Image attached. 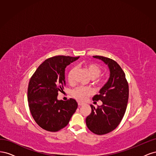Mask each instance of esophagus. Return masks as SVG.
<instances>
[{
    "instance_id": "1",
    "label": "esophagus",
    "mask_w": 156,
    "mask_h": 156,
    "mask_svg": "<svg viewBox=\"0 0 156 156\" xmlns=\"http://www.w3.org/2000/svg\"><path fill=\"white\" fill-rule=\"evenodd\" d=\"M78 105H79V107H81V106L83 105V103H78Z\"/></svg>"
}]
</instances>
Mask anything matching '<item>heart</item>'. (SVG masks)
Returning a JSON list of instances; mask_svg holds the SVG:
<instances>
[{"instance_id": "b5f03b06", "label": "heart", "mask_w": 156, "mask_h": 156, "mask_svg": "<svg viewBox=\"0 0 156 156\" xmlns=\"http://www.w3.org/2000/svg\"><path fill=\"white\" fill-rule=\"evenodd\" d=\"M84 67L88 72L90 77L94 80V83L98 86H103L105 83V78L100 77V75L102 72V68L100 65L93 63L87 62L84 64ZM76 72V68H72L70 69L68 73V81L70 84L74 83V75ZM92 92L90 88L78 87L74 89L72 92V95L74 98L79 101H84L87 100V98L92 94Z\"/></svg>"}]
</instances>
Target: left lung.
I'll return each mask as SVG.
<instances>
[{
	"label": "left lung",
	"mask_w": 156,
	"mask_h": 156,
	"mask_svg": "<svg viewBox=\"0 0 156 156\" xmlns=\"http://www.w3.org/2000/svg\"><path fill=\"white\" fill-rule=\"evenodd\" d=\"M101 60L110 70V77L93 101H102L101 106L90 105L92 112L86 119L88 128L96 135H104L116 129L124 116L129 98V86L125 73L116 61L102 56H93Z\"/></svg>",
	"instance_id": "obj_1"
}]
</instances>
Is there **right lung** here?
Listing matches in <instances>:
<instances>
[{"mask_svg": "<svg viewBox=\"0 0 156 156\" xmlns=\"http://www.w3.org/2000/svg\"><path fill=\"white\" fill-rule=\"evenodd\" d=\"M69 56L46 59L32 75L28 87V103L31 115L40 127L56 132L66 126L77 108L72 98L58 100V92L65 86V68L77 60Z\"/></svg>", "mask_w": 156, "mask_h": 156, "instance_id": "obj_1", "label": "right lung"}]
</instances>
